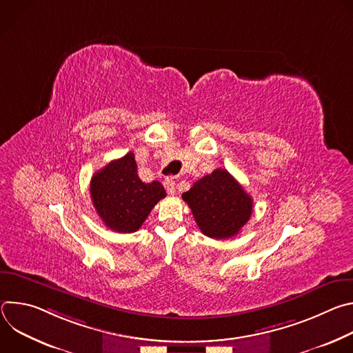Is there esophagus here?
I'll return each instance as SVG.
<instances>
[{
	"label": "esophagus",
	"instance_id": "esophagus-1",
	"mask_svg": "<svg viewBox=\"0 0 353 353\" xmlns=\"http://www.w3.org/2000/svg\"><path fill=\"white\" fill-rule=\"evenodd\" d=\"M165 188H166L168 194L174 195V194H176V181H174V179H168V180H165Z\"/></svg>",
	"mask_w": 353,
	"mask_h": 353
}]
</instances>
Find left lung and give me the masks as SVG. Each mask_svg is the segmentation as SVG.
Masks as SVG:
<instances>
[{
    "instance_id": "obj_1",
    "label": "left lung",
    "mask_w": 353,
    "mask_h": 353,
    "mask_svg": "<svg viewBox=\"0 0 353 353\" xmlns=\"http://www.w3.org/2000/svg\"><path fill=\"white\" fill-rule=\"evenodd\" d=\"M181 196L201 232L211 239L236 236L253 214V198L223 169L195 181Z\"/></svg>"
}]
</instances>
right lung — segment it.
<instances>
[{"instance_id": "1", "label": "right lung", "mask_w": 353, "mask_h": 353, "mask_svg": "<svg viewBox=\"0 0 353 353\" xmlns=\"http://www.w3.org/2000/svg\"><path fill=\"white\" fill-rule=\"evenodd\" d=\"M165 196L159 181L143 183L138 177L132 152L112 161L90 180V198L99 218L119 233L137 232Z\"/></svg>"}]
</instances>
